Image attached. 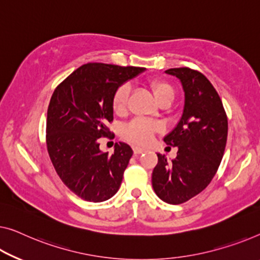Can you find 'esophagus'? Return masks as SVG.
Instances as JSON below:
<instances>
[{
  "instance_id": "esophagus-1",
  "label": "esophagus",
  "mask_w": 260,
  "mask_h": 260,
  "mask_svg": "<svg viewBox=\"0 0 260 260\" xmlns=\"http://www.w3.org/2000/svg\"><path fill=\"white\" fill-rule=\"evenodd\" d=\"M145 148H141V147H133V152L134 154H141L145 152Z\"/></svg>"
}]
</instances>
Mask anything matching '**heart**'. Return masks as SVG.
<instances>
[{
  "label": "heart",
  "mask_w": 260,
  "mask_h": 260,
  "mask_svg": "<svg viewBox=\"0 0 260 260\" xmlns=\"http://www.w3.org/2000/svg\"><path fill=\"white\" fill-rule=\"evenodd\" d=\"M148 87L152 90L155 99L160 105L170 104L175 96V90H174L173 85L164 79H152L148 83ZM129 93L131 90L128 85L122 84L115 90L113 98H112L113 112L120 117L125 115L128 110ZM160 131V123L138 118L123 126L121 135L125 140L134 143V145H147L153 140L154 135Z\"/></svg>",
  "instance_id": "b5f03b06"
}]
</instances>
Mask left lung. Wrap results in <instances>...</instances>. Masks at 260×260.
I'll return each instance as SVG.
<instances>
[{"label": "left lung", "mask_w": 260, "mask_h": 260, "mask_svg": "<svg viewBox=\"0 0 260 260\" xmlns=\"http://www.w3.org/2000/svg\"><path fill=\"white\" fill-rule=\"evenodd\" d=\"M181 80L184 110L180 122L164 140L177 147V156L167 161L157 154L152 174L156 195L166 203L181 204L203 191L217 173L228 138V117L212 84L197 70L166 71Z\"/></svg>", "instance_id": "left-lung-1"}]
</instances>
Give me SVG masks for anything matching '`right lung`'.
Instances as JSON below:
<instances>
[{
  "label": "right lung",
  "mask_w": 260,
  "mask_h": 260,
  "mask_svg": "<svg viewBox=\"0 0 260 260\" xmlns=\"http://www.w3.org/2000/svg\"><path fill=\"white\" fill-rule=\"evenodd\" d=\"M145 68L87 63L75 70L53 91L46 118V148L58 176L77 196L104 202L119 190L133 150L115 143L114 153L99 149L111 138L112 98L126 80Z\"/></svg>",
  "instance_id": "right-lung-1"
}]
</instances>
